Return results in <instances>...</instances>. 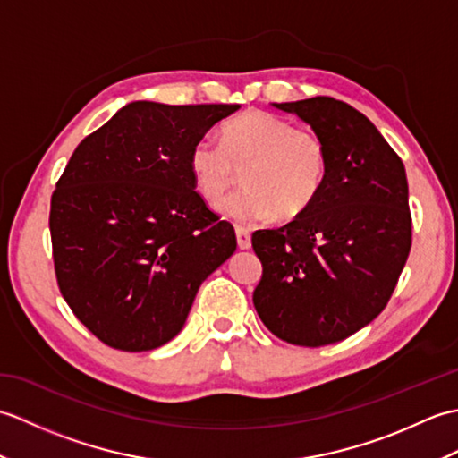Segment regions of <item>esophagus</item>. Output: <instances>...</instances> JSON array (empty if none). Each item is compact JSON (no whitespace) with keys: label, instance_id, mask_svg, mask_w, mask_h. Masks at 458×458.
<instances>
[{"label":"esophagus","instance_id":"esophagus-1","mask_svg":"<svg viewBox=\"0 0 458 458\" xmlns=\"http://www.w3.org/2000/svg\"><path fill=\"white\" fill-rule=\"evenodd\" d=\"M236 240L240 250H250L251 248V236L250 232L244 228H236Z\"/></svg>","mask_w":458,"mask_h":458}]
</instances>
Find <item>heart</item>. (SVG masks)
Wrapping results in <instances>:
<instances>
[{"label":"heart","instance_id":"1","mask_svg":"<svg viewBox=\"0 0 458 458\" xmlns=\"http://www.w3.org/2000/svg\"><path fill=\"white\" fill-rule=\"evenodd\" d=\"M222 143L202 138L191 148L189 169L197 189L210 202L236 182L246 187L218 204V212L240 226L295 218L310 208L325 184L328 157L313 131L267 112H248L228 122Z\"/></svg>","mask_w":458,"mask_h":458}]
</instances>
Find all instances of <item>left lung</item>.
<instances>
[{
	"label": "left lung",
	"mask_w": 458,
	"mask_h": 458,
	"mask_svg": "<svg viewBox=\"0 0 458 458\" xmlns=\"http://www.w3.org/2000/svg\"><path fill=\"white\" fill-rule=\"evenodd\" d=\"M271 106L310 125L328 167L309 210L251 236L264 266L254 307L285 343L333 344L382 313L410 256L405 167L376 125L346 102L315 96Z\"/></svg>",
	"instance_id": "8db88e82"
}]
</instances>
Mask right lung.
I'll return each instance as SVG.
<instances>
[{
    "instance_id": "right-lung-1",
    "label": "right lung",
    "mask_w": 458,
    "mask_h": 458,
    "mask_svg": "<svg viewBox=\"0 0 458 458\" xmlns=\"http://www.w3.org/2000/svg\"><path fill=\"white\" fill-rule=\"evenodd\" d=\"M240 104L131 102L74 149L51 199L58 287L76 318L125 352L167 344L197 291L236 251L194 191L191 148Z\"/></svg>"
}]
</instances>
